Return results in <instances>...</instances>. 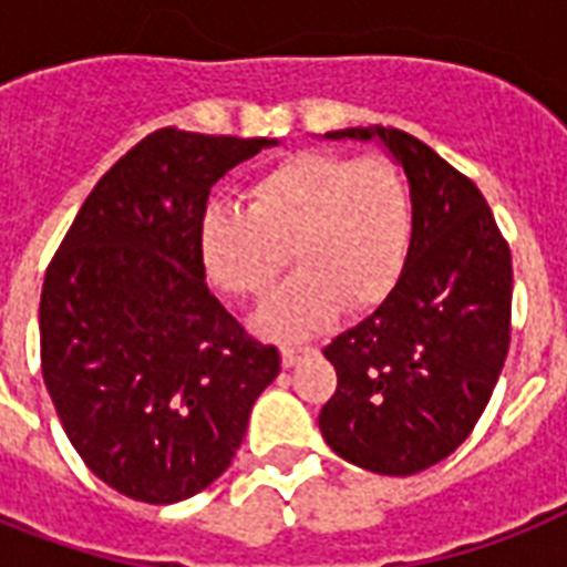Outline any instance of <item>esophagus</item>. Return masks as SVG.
<instances>
[{"label": "esophagus", "mask_w": 567, "mask_h": 567, "mask_svg": "<svg viewBox=\"0 0 567 567\" xmlns=\"http://www.w3.org/2000/svg\"><path fill=\"white\" fill-rule=\"evenodd\" d=\"M318 353V347L311 344V341H285L282 344V362L291 368V364H297L300 359H306V355Z\"/></svg>", "instance_id": "34e87169"}]
</instances>
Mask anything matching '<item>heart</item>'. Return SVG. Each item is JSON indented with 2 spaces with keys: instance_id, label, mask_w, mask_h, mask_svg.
Instances as JSON below:
<instances>
[{
  "instance_id": "1",
  "label": "heart",
  "mask_w": 567,
  "mask_h": 567,
  "mask_svg": "<svg viewBox=\"0 0 567 567\" xmlns=\"http://www.w3.org/2000/svg\"><path fill=\"white\" fill-rule=\"evenodd\" d=\"M247 212L212 205L199 223V256L214 282L238 300H267L288 267L300 274L261 311V327L309 336L338 300L371 309L403 274L412 199L385 155L297 153L258 173Z\"/></svg>"
}]
</instances>
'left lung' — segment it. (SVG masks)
<instances>
[{"label": "left lung", "instance_id": "8db88e82", "mask_svg": "<svg viewBox=\"0 0 567 567\" xmlns=\"http://www.w3.org/2000/svg\"><path fill=\"white\" fill-rule=\"evenodd\" d=\"M327 137H379L412 185L403 274L373 315L327 344L338 385L320 432L373 474L409 476L447 458L492 400L512 338V252L474 182L394 126Z\"/></svg>", "mask_w": 567, "mask_h": 567}]
</instances>
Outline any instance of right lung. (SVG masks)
<instances>
[{
    "mask_svg": "<svg viewBox=\"0 0 567 567\" xmlns=\"http://www.w3.org/2000/svg\"><path fill=\"white\" fill-rule=\"evenodd\" d=\"M267 137L155 128L70 223L40 293V371L66 439L114 492L194 497L231 465L282 359L205 285L212 185Z\"/></svg>",
    "mask_w": 567,
    "mask_h": 567,
    "instance_id": "obj_1",
    "label": "right lung"
}]
</instances>
